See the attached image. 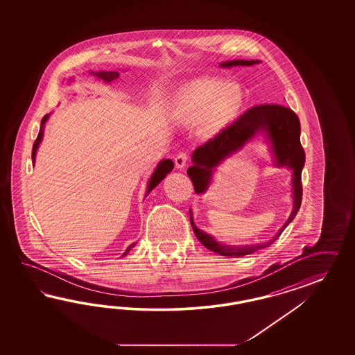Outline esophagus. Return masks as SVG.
<instances>
[{
	"label": "esophagus",
	"instance_id": "obj_1",
	"mask_svg": "<svg viewBox=\"0 0 355 355\" xmlns=\"http://www.w3.org/2000/svg\"><path fill=\"white\" fill-rule=\"evenodd\" d=\"M187 162H189V157H187V155L186 153H178L175 157H174V164H175V168L177 169H184L186 168V165H187Z\"/></svg>",
	"mask_w": 355,
	"mask_h": 355
}]
</instances>
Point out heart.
<instances>
[{"mask_svg":"<svg viewBox=\"0 0 355 355\" xmlns=\"http://www.w3.org/2000/svg\"><path fill=\"white\" fill-rule=\"evenodd\" d=\"M245 105L239 87L220 79H199L184 88L180 116L189 125L202 123L208 135H215L236 121Z\"/></svg>","mask_w":355,"mask_h":355,"instance_id":"b5f03b06","label":"heart"}]
</instances>
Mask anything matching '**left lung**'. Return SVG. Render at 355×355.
Wrapping results in <instances>:
<instances>
[{
    "label": "left lung",
    "instance_id": "1",
    "mask_svg": "<svg viewBox=\"0 0 355 355\" xmlns=\"http://www.w3.org/2000/svg\"><path fill=\"white\" fill-rule=\"evenodd\" d=\"M259 64V61L234 60L220 64L221 67L232 66H251ZM257 134H263L270 143V152L275 157L276 166H288L293 171L291 186H293V212L285 225L279 230L273 239L259 245L251 246H226L217 242L215 238L193 224V214L190 211V221L193 233L205 248L220 254L223 257H243L258 251L260 248L270 246L291 224L298 214L302 203V169L304 166V150L301 144V123L298 116L291 107L277 104H261L250 107L236 122L218 132L214 139H209L203 146L198 147L193 153V166L187 169L191 178L193 190L196 193L207 191L216 166L220 165L226 157L241 150L246 141L252 139Z\"/></svg>",
    "mask_w": 355,
    "mask_h": 355
}]
</instances>
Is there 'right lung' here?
I'll return each mask as SVG.
<instances>
[{
    "label": "right lung",
    "mask_w": 355,
    "mask_h": 355,
    "mask_svg": "<svg viewBox=\"0 0 355 355\" xmlns=\"http://www.w3.org/2000/svg\"><path fill=\"white\" fill-rule=\"evenodd\" d=\"M91 74L94 76H96L98 79H101V80H104V82H107V83H110V82H113V80H116L117 78H119V74L117 71H91ZM49 119V114H46V116H44L43 119H42V126H40V130H39V134H37V138L35 140V143H33V162L35 164V156H36V150L39 148V144H40V141L43 139V134H44V125H45V122H46V119ZM173 168H174V162L172 160H169V159H166V160H162V162L157 164V166H156V169H155V172L153 174L150 175V182H148V187H147V193H146V196L148 195V193L159 184V183L162 182V180L169 174V173L172 172ZM135 246V243H132V245H130L129 248H126V251L123 252V255L122 257H125V255H128L129 254L130 250Z\"/></svg>",
    "instance_id": "1"
}]
</instances>
